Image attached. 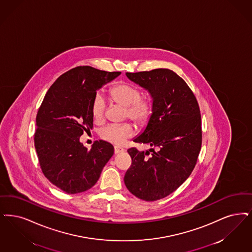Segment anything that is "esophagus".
Segmentation results:
<instances>
[{
	"instance_id": "esophagus-1",
	"label": "esophagus",
	"mask_w": 252,
	"mask_h": 252,
	"mask_svg": "<svg viewBox=\"0 0 252 252\" xmlns=\"http://www.w3.org/2000/svg\"><path fill=\"white\" fill-rule=\"evenodd\" d=\"M123 152H125V149H123L120 146H115V147H114V154H115V155L120 154V153H123Z\"/></svg>"
}]
</instances>
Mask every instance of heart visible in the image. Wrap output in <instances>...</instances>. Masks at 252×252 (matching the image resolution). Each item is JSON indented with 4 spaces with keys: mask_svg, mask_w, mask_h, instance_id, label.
I'll return each mask as SVG.
<instances>
[{
    "mask_svg": "<svg viewBox=\"0 0 252 252\" xmlns=\"http://www.w3.org/2000/svg\"><path fill=\"white\" fill-rule=\"evenodd\" d=\"M113 101L126 107V116L138 125H145L153 111V102L150 97L141 96V90L128 83H121L110 91ZM106 110V100L100 92H97L92 102V113L95 120L104 117ZM133 127L130 124H111L101 128L100 136L113 144L121 145L133 135Z\"/></svg>",
    "mask_w": 252,
    "mask_h": 252,
    "instance_id": "1",
    "label": "heart"
}]
</instances>
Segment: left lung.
<instances>
[{
    "label": "left lung",
    "instance_id": "left-lung-1",
    "mask_svg": "<svg viewBox=\"0 0 252 252\" xmlns=\"http://www.w3.org/2000/svg\"><path fill=\"white\" fill-rule=\"evenodd\" d=\"M126 75L148 91L153 111L146 127L133 140L152 148L127 150L132 165L124 181L137 198L158 201L176 190L196 165L201 147L200 108L189 85L172 70L158 68Z\"/></svg>",
    "mask_w": 252,
    "mask_h": 252
}]
</instances>
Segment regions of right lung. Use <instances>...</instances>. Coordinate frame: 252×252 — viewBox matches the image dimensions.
<instances>
[{
    "label": "right lung",
    "mask_w": 252,
    "mask_h": 252,
    "mask_svg": "<svg viewBox=\"0 0 252 252\" xmlns=\"http://www.w3.org/2000/svg\"><path fill=\"white\" fill-rule=\"evenodd\" d=\"M121 72L78 66L60 76L47 92L36 115L34 146L44 175L68 194L86 191L97 182L114 148L94 141L91 150L80 141L93 128L92 102Z\"/></svg>",
    "instance_id": "right-lung-1"
}]
</instances>
